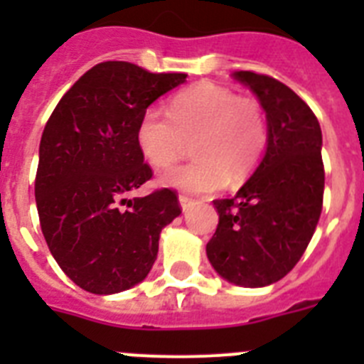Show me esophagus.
I'll return each mask as SVG.
<instances>
[{
	"label": "esophagus",
	"mask_w": 364,
	"mask_h": 364,
	"mask_svg": "<svg viewBox=\"0 0 364 364\" xmlns=\"http://www.w3.org/2000/svg\"><path fill=\"white\" fill-rule=\"evenodd\" d=\"M178 202H180V208H182V211H188L189 208H193V204H195V200L189 197H186V195H180Z\"/></svg>",
	"instance_id": "esophagus-1"
}]
</instances>
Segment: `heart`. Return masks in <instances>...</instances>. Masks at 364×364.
Listing matches in <instances>:
<instances>
[{"label": "heart", "mask_w": 364, "mask_h": 364, "mask_svg": "<svg viewBox=\"0 0 364 364\" xmlns=\"http://www.w3.org/2000/svg\"><path fill=\"white\" fill-rule=\"evenodd\" d=\"M191 140L197 159L162 175L164 186L208 193L226 186L230 176L239 182L253 171L268 144L264 111L257 100L204 82L178 92L169 114L151 107L138 120V149L154 169L173 166Z\"/></svg>", "instance_id": "b5f03b06"}]
</instances>
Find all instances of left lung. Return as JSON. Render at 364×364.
Wrapping results in <instances>:
<instances>
[{"mask_svg":"<svg viewBox=\"0 0 364 364\" xmlns=\"http://www.w3.org/2000/svg\"><path fill=\"white\" fill-rule=\"evenodd\" d=\"M231 76L264 109L268 144L237 195L213 200L218 226L205 253L224 281L262 288L294 269L319 222L323 133L311 109L279 80L252 70Z\"/></svg>","mask_w":364,"mask_h":364,"instance_id":"obj_1","label":"left lung"}]
</instances>
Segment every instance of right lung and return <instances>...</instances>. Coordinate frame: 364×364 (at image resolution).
I'll return each instance as SVG.
<instances>
[{"instance_id": "right-lung-1", "label": "right lung", "mask_w": 364, "mask_h": 364, "mask_svg": "<svg viewBox=\"0 0 364 364\" xmlns=\"http://www.w3.org/2000/svg\"><path fill=\"white\" fill-rule=\"evenodd\" d=\"M184 82L186 74H153L129 62L98 63L45 125L34 188L41 231L60 268L89 294H120L142 282L160 233L180 215L171 189L127 195L153 176L138 149V120Z\"/></svg>"}]
</instances>
